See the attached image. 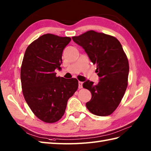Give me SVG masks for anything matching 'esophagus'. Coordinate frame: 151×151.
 <instances>
[{"instance_id": "obj_1", "label": "esophagus", "mask_w": 151, "mask_h": 151, "mask_svg": "<svg viewBox=\"0 0 151 151\" xmlns=\"http://www.w3.org/2000/svg\"><path fill=\"white\" fill-rule=\"evenodd\" d=\"M83 88V82L79 81V88L81 89Z\"/></svg>"}]
</instances>
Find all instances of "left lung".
<instances>
[{
  "label": "left lung",
  "instance_id": "left-lung-1",
  "mask_svg": "<svg viewBox=\"0 0 151 151\" xmlns=\"http://www.w3.org/2000/svg\"><path fill=\"white\" fill-rule=\"evenodd\" d=\"M72 39L96 65L99 77L97 85L89 80L83 84L92 93L86 108L95 115L109 116L119 105L128 85L129 61L121 43L114 37L93 30L72 37Z\"/></svg>",
  "mask_w": 151,
  "mask_h": 151
}]
</instances>
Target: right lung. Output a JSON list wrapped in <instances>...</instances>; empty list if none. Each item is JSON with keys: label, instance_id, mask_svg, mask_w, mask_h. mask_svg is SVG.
<instances>
[{"label": "right lung", "instance_id": "obj_1", "mask_svg": "<svg viewBox=\"0 0 151 151\" xmlns=\"http://www.w3.org/2000/svg\"><path fill=\"white\" fill-rule=\"evenodd\" d=\"M68 37L45 34L26 48L21 68L24 99L33 113L46 123H55L64 115L68 99L78 88L76 78L56 77L61 68L63 51Z\"/></svg>", "mask_w": 151, "mask_h": 151}]
</instances>
